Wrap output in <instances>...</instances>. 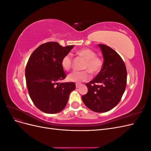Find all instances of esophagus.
Returning a JSON list of instances; mask_svg holds the SVG:
<instances>
[{"mask_svg": "<svg viewBox=\"0 0 151 151\" xmlns=\"http://www.w3.org/2000/svg\"><path fill=\"white\" fill-rule=\"evenodd\" d=\"M81 86V84H76V88H79Z\"/></svg>", "mask_w": 151, "mask_h": 151, "instance_id": "obj_1", "label": "esophagus"}]
</instances>
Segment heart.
<instances>
[{
  "mask_svg": "<svg viewBox=\"0 0 151 151\" xmlns=\"http://www.w3.org/2000/svg\"><path fill=\"white\" fill-rule=\"evenodd\" d=\"M79 56L86 60L84 69L88 70L73 71L67 76V79L70 82L81 83L90 79L89 72L93 74H96L101 71L103 67V61L100 58L96 57V54L92 50L89 48L82 49L77 52ZM72 57L70 53L66 54L61 61L62 68L65 70H68L72 66Z\"/></svg>",
  "mask_w": 151,
  "mask_h": 151,
  "instance_id": "b5f03b06",
  "label": "heart"
}]
</instances>
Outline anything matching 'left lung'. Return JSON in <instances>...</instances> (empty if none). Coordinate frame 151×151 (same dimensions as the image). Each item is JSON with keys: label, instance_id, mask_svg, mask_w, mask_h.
<instances>
[{"label": "left lung", "instance_id": "1", "mask_svg": "<svg viewBox=\"0 0 151 151\" xmlns=\"http://www.w3.org/2000/svg\"><path fill=\"white\" fill-rule=\"evenodd\" d=\"M104 59L103 67L95 78L86 85L88 93L82 96L86 106L98 113L106 112L115 107L124 93L127 69L122 58L115 50L99 44Z\"/></svg>", "mask_w": 151, "mask_h": 151}]
</instances>
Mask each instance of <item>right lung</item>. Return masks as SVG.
Returning <instances> with one entry per match:
<instances>
[{"instance_id":"obj_1","label":"right lung","mask_w":151,"mask_h":151,"mask_svg":"<svg viewBox=\"0 0 151 151\" xmlns=\"http://www.w3.org/2000/svg\"><path fill=\"white\" fill-rule=\"evenodd\" d=\"M74 45L65 47L57 42L43 43L31 54L25 69L26 86L35 106L46 113L61 111L69 95L76 89L74 83H60L66 75L61 65L62 58Z\"/></svg>"}]
</instances>
